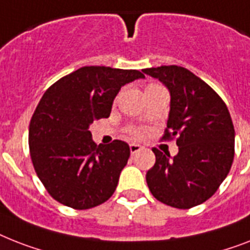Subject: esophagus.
Wrapping results in <instances>:
<instances>
[{
    "instance_id": "esophagus-1",
    "label": "esophagus",
    "mask_w": 250,
    "mask_h": 250,
    "mask_svg": "<svg viewBox=\"0 0 250 250\" xmlns=\"http://www.w3.org/2000/svg\"><path fill=\"white\" fill-rule=\"evenodd\" d=\"M143 149H144V147L140 145V144H135V143L129 144V150H131L132 155H133V154H136V153H139V151H141Z\"/></svg>"
}]
</instances>
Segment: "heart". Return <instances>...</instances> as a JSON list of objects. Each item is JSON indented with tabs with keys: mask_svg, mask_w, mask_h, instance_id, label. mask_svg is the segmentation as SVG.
Segmentation results:
<instances>
[{
	"mask_svg": "<svg viewBox=\"0 0 250 250\" xmlns=\"http://www.w3.org/2000/svg\"><path fill=\"white\" fill-rule=\"evenodd\" d=\"M136 133H137V135H141V131H137Z\"/></svg>",
	"mask_w": 250,
	"mask_h": 250,
	"instance_id": "heart-1",
	"label": "heart"
}]
</instances>
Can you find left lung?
<instances>
[{
	"label": "left lung",
	"mask_w": 250,
	"mask_h": 250,
	"mask_svg": "<svg viewBox=\"0 0 250 250\" xmlns=\"http://www.w3.org/2000/svg\"><path fill=\"white\" fill-rule=\"evenodd\" d=\"M145 74L169 91V114L164 139L177 136L173 158L153 149L155 164L146 182L155 199L188 209L217 191L234 160L235 131L222 99L186 68L163 65L146 68Z\"/></svg>",
	"instance_id": "8db88e82"
}]
</instances>
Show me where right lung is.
I'll list each match as a JSON object with an SVG mask.
<instances>
[{
	"label": "right lung",
	"instance_id": "add662e5",
	"mask_svg": "<svg viewBox=\"0 0 250 250\" xmlns=\"http://www.w3.org/2000/svg\"><path fill=\"white\" fill-rule=\"evenodd\" d=\"M145 78L139 70L83 66L54 83L29 125L34 169L48 194L64 206L88 209L114 194L129 158L128 144L93 143L90 125L107 118L127 83Z\"/></svg>",
	"mask_w": 250,
	"mask_h": 250
}]
</instances>
